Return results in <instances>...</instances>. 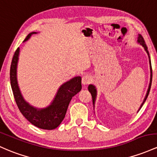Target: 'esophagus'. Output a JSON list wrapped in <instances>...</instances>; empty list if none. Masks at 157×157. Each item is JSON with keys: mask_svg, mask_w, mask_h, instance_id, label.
<instances>
[{"mask_svg": "<svg viewBox=\"0 0 157 157\" xmlns=\"http://www.w3.org/2000/svg\"><path fill=\"white\" fill-rule=\"evenodd\" d=\"M91 82H92V78H91L90 76L85 75L82 77V84L83 86L89 85Z\"/></svg>", "mask_w": 157, "mask_h": 157, "instance_id": "34e87169", "label": "esophagus"}]
</instances>
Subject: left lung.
<instances>
[{
    "label": "left lung",
    "mask_w": 157,
    "mask_h": 157,
    "mask_svg": "<svg viewBox=\"0 0 157 157\" xmlns=\"http://www.w3.org/2000/svg\"><path fill=\"white\" fill-rule=\"evenodd\" d=\"M138 42L140 43V44H142V45L143 46V47L144 48V49H145L146 52L147 53V54H148L149 57H150V54H149V52L148 51H147V45H146L145 44V42H144V39H143L142 36L141 35V34H139V37H138ZM150 63H151V59H150ZM151 82H150V85H149V88H148V90H147V94H146L145 98H144V101H143V103L142 104V105H141L140 108H139V110H140L141 108H142V106H143V104H144V103L145 102L146 99H147V96H148L149 94V92H150V90H151V82H152V68H151ZM88 89H89V92L91 93V94H92V101H93V105L94 104V101H95V98H96V89L95 87L93 85H89V87H88Z\"/></svg>",
    "instance_id": "1"
}]
</instances>
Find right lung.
Listing matches in <instances>:
<instances>
[{"label": "right lung", "mask_w": 157, "mask_h": 157, "mask_svg": "<svg viewBox=\"0 0 157 157\" xmlns=\"http://www.w3.org/2000/svg\"><path fill=\"white\" fill-rule=\"evenodd\" d=\"M34 33H36L33 32L28 34L24 42L27 41ZM18 54L19 48H18L13 55L10 72V83L17 106L26 119L34 126L44 130H53L59 126L64 119L72 97L81 90V77H74L69 81L63 84L51 104L47 108L38 109L27 104L21 94L16 77Z\"/></svg>", "instance_id": "right-lung-1"}]
</instances>
